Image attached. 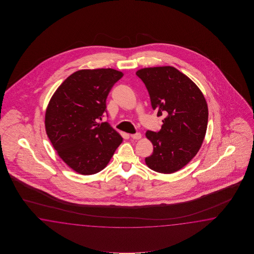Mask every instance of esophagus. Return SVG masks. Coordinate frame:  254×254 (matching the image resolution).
I'll use <instances>...</instances> for the list:
<instances>
[{
	"mask_svg": "<svg viewBox=\"0 0 254 254\" xmlns=\"http://www.w3.org/2000/svg\"><path fill=\"white\" fill-rule=\"evenodd\" d=\"M130 137L133 139V140H140L141 138V134L140 133H135V134L130 135Z\"/></svg>",
	"mask_w": 254,
	"mask_h": 254,
	"instance_id": "esophagus-1",
	"label": "esophagus"
}]
</instances>
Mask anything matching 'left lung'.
Segmentation results:
<instances>
[{
    "label": "left lung",
    "instance_id": "8db88e82",
    "mask_svg": "<svg viewBox=\"0 0 254 254\" xmlns=\"http://www.w3.org/2000/svg\"><path fill=\"white\" fill-rule=\"evenodd\" d=\"M145 84L157 116H165L158 132L147 130L153 145L146 165L157 173H175L200 150L208 124V105L199 87L173 66L136 71Z\"/></svg>",
    "mask_w": 254,
    "mask_h": 254
}]
</instances>
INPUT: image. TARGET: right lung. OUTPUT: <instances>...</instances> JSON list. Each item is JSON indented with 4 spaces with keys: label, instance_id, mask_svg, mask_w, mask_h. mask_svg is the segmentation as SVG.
Here are the masks:
<instances>
[{
    "label": "right lung",
    "instance_id": "right-lung-1",
    "mask_svg": "<svg viewBox=\"0 0 254 254\" xmlns=\"http://www.w3.org/2000/svg\"><path fill=\"white\" fill-rule=\"evenodd\" d=\"M124 73L114 69L77 70L55 91L45 129L60 158L76 173L92 175L107 166L122 136L107 122L106 99Z\"/></svg>",
    "mask_w": 254,
    "mask_h": 254
}]
</instances>
